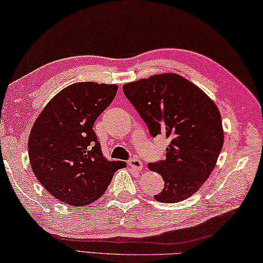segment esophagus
Masks as SVG:
<instances>
[{
  "instance_id": "1",
  "label": "esophagus",
  "mask_w": 263,
  "mask_h": 263,
  "mask_svg": "<svg viewBox=\"0 0 263 263\" xmlns=\"http://www.w3.org/2000/svg\"><path fill=\"white\" fill-rule=\"evenodd\" d=\"M128 165H130L133 170L140 171V170H142L144 163H142V162L138 159H131L130 161H128Z\"/></svg>"
}]
</instances>
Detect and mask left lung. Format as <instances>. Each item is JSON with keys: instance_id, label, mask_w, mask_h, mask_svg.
Segmentation results:
<instances>
[{"instance_id": "1", "label": "left lung", "mask_w": 263, "mask_h": 263, "mask_svg": "<svg viewBox=\"0 0 263 263\" xmlns=\"http://www.w3.org/2000/svg\"><path fill=\"white\" fill-rule=\"evenodd\" d=\"M152 137L170 140L165 159L148 164L164 189L155 200L175 203L187 199L212 174L223 147L221 114L197 85L176 73H162L123 86Z\"/></svg>"}]
</instances>
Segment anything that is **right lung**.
<instances>
[{"label":"right lung","mask_w":263,"mask_h":263,"mask_svg":"<svg viewBox=\"0 0 263 263\" xmlns=\"http://www.w3.org/2000/svg\"><path fill=\"white\" fill-rule=\"evenodd\" d=\"M117 85L76 83L62 89L35 119L28 157L36 179L60 201L83 207L102 197L125 162L108 161L93 125Z\"/></svg>","instance_id":"right-lung-1"}]
</instances>
